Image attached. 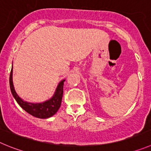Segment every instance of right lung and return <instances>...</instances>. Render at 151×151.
Listing matches in <instances>:
<instances>
[{
    "mask_svg": "<svg viewBox=\"0 0 151 151\" xmlns=\"http://www.w3.org/2000/svg\"><path fill=\"white\" fill-rule=\"evenodd\" d=\"M65 81V80H63L59 83L54 94L49 100L42 103H29L22 99L15 91L13 85V80H12V68L9 76V86H10L11 92L17 103L27 112L33 116L42 119L53 116L60 109L62 98H63V85Z\"/></svg>",
    "mask_w": 151,
    "mask_h": 151,
    "instance_id": "obj_1",
    "label": "right lung"
}]
</instances>
